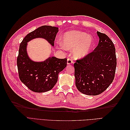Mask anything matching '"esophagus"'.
Returning a JSON list of instances; mask_svg holds the SVG:
<instances>
[{"label": "esophagus", "instance_id": "1", "mask_svg": "<svg viewBox=\"0 0 130 130\" xmlns=\"http://www.w3.org/2000/svg\"><path fill=\"white\" fill-rule=\"evenodd\" d=\"M73 63V61L72 58H68L67 59V64H71Z\"/></svg>", "mask_w": 130, "mask_h": 130}]
</instances>
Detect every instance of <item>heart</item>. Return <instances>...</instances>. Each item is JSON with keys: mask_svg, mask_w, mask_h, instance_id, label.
I'll return each mask as SVG.
<instances>
[{"mask_svg": "<svg viewBox=\"0 0 130 130\" xmlns=\"http://www.w3.org/2000/svg\"><path fill=\"white\" fill-rule=\"evenodd\" d=\"M62 44L67 50H73V56L77 59L82 58L89 54L94 44L93 37L80 31H69L62 38Z\"/></svg>", "mask_w": 130, "mask_h": 130, "instance_id": "obj_1", "label": "heart"}]
</instances>
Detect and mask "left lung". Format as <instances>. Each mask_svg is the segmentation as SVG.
I'll list each match as a JSON object with an SVG mask.
<instances>
[{
  "label": "left lung",
  "instance_id": "obj_1",
  "mask_svg": "<svg viewBox=\"0 0 130 130\" xmlns=\"http://www.w3.org/2000/svg\"><path fill=\"white\" fill-rule=\"evenodd\" d=\"M99 41L93 52L74 64L76 88L88 95H97L111 84L117 66L116 48L107 35L98 31Z\"/></svg>",
  "mask_w": 130,
  "mask_h": 130
}]
</instances>
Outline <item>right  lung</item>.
Wrapping results in <instances>:
<instances>
[{"label":"right lung","mask_w":130,"mask_h":130,"mask_svg":"<svg viewBox=\"0 0 130 130\" xmlns=\"http://www.w3.org/2000/svg\"><path fill=\"white\" fill-rule=\"evenodd\" d=\"M58 28L44 25L27 34L21 42L17 64L21 81L31 90L37 93L52 89L58 79V75L67 66V58L50 57L43 62H35L27 55V42L36 38H43L54 46Z\"/></svg>","instance_id":"obj_1"}]
</instances>
